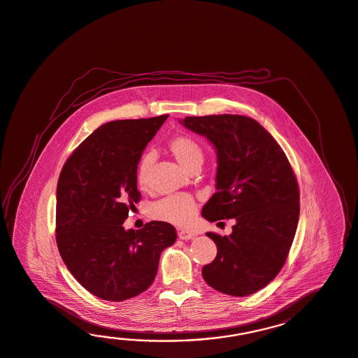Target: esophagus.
<instances>
[{
    "instance_id": "1",
    "label": "esophagus",
    "mask_w": 358,
    "mask_h": 358,
    "mask_svg": "<svg viewBox=\"0 0 358 358\" xmlns=\"http://www.w3.org/2000/svg\"><path fill=\"white\" fill-rule=\"evenodd\" d=\"M197 234L194 232H192V231H188V229H180L179 232H178V237L180 238V240H192V238H194Z\"/></svg>"
}]
</instances>
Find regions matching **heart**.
Here are the masks:
<instances>
[{"mask_svg":"<svg viewBox=\"0 0 358 358\" xmlns=\"http://www.w3.org/2000/svg\"><path fill=\"white\" fill-rule=\"evenodd\" d=\"M169 150L176 161L189 170L203 161V150L200 143L189 135H178L169 142ZM153 157L145 155L141 158L136 169V182L139 188L145 189L150 185V167ZM197 211V203L189 194H174L158 201L150 208V215L157 220L184 225L189 223Z\"/></svg>","mask_w":358,"mask_h":358,"instance_id":"heart-1","label":"heart"}]
</instances>
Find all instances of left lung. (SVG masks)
<instances>
[{
  "mask_svg": "<svg viewBox=\"0 0 358 358\" xmlns=\"http://www.w3.org/2000/svg\"><path fill=\"white\" fill-rule=\"evenodd\" d=\"M179 122L216 150V193L205 203L208 222L234 219L229 236L208 232L217 254L202 268L215 290L248 296L281 271L299 220V188L273 136L250 117H185Z\"/></svg>",
  "mask_w": 358,
  "mask_h": 358,
  "instance_id": "1",
  "label": "left lung"
}]
</instances>
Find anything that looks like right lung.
<instances>
[{"label":"right lung","mask_w":358,"mask_h":358,"mask_svg":"<svg viewBox=\"0 0 358 358\" xmlns=\"http://www.w3.org/2000/svg\"><path fill=\"white\" fill-rule=\"evenodd\" d=\"M167 115L100 126L68 158L57 187V245L68 271L92 295L108 301L147 290L175 228L150 222L124 228L141 199L136 169Z\"/></svg>","instance_id":"1"}]
</instances>
